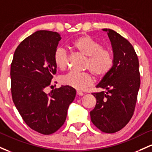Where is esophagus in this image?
<instances>
[{"label": "esophagus", "mask_w": 152, "mask_h": 152, "mask_svg": "<svg viewBox=\"0 0 152 152\" xmlns=\"http://www.w3.org/2000/svg\"><path fill=\"white\" fill-rule=\"evenodd\" d=\"M77 95H80V96H83V95H84V93H83V92H81V91H77Z\"/></svg>", "instance_id": "1"}]
</instances>
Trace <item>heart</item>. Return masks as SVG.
<instances>
[{
    "label": "heart",
    "mask_w": 152,
    "mask_h": 152,
    "mask_svg": "<svg viewBox=\"0 0 152 152\" xmlns=\"http://www.w3.org/2000/svg\"><path fill=\"white\" fill-rule=\"evenodd\" d=\"M72 47L78 52L86 56L85 68L98 78H103L111 71L114 64L113 52L103 48L101 44L88 34L81 35L74 39ZM56 66L61 70L67 67L69 55L62 47H57L53 56ZM94 78L90 72L83 73L69 72L62 77L63 84L77 90H85L93 85Z\"/></svg>",
    "instance_id": "obj_1"
}]
</instances>
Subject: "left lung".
<instances>
[{"label":"left lung","mask_w":152,"mask_h":152,"mask_svg":"<svg viewBox=\"0 0 152 152\" xmlns=\"http://www.w3.org/2000/svg\"><path fill=\"white\" fill-rule=\"evenodd\" d=\"M103 30L107 31L111 42L114 64L96 86L106 91L92 93L96 98V105L90 111V118L99 130L113 134L122 129L134 115L140 72L139 59L130 42L115 31Z\"/></svg>","instance_id":"1"}]
</instances>
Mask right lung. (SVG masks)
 Wrapping results in <instances>:
<instances>
[{
  "label": "right lung",
  "mask_w": 152,
  "mask_h": 152,
  "mask_svg": "<svg viewBox=\"0 0 152 152\" xmlns=\"http://www.w3.org/2000/svg\"><path fill=\"white\" fill-rule=\"evenodd\" d=\"M61 39L57 32L37 31L17 47L11 64L13 103L26 125L44 135L62 127L76 95L68 85L44 92L57 72L53 56Z\"/></svg>",
  "instance_id": "1"
}]
</instances>
